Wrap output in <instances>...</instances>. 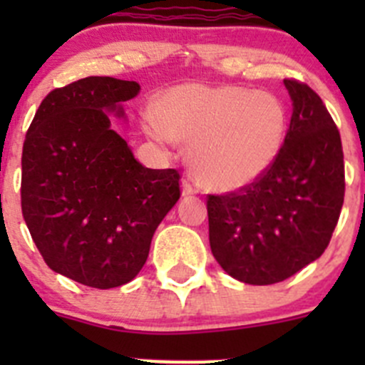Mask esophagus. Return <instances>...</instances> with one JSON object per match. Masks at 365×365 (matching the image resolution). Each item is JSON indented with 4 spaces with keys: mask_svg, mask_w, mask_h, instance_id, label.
<instances>
[{
    "mask_svg": "<svg viewBox=\"0 0 365 365\" xmlns=\"http://www.w3.org/2000/svg\"><path fill=\"white\" fill-rule=\"evenodd\" d=\"M200 192V187L197 183H194L190 178H185L182 182V194L183 196H194V194Z\"/></svg>",
    "mask_w": 365,
    "mask_h": 365,
    "instance_id": "1",
    "label": "esophagus"
}]
</instances>
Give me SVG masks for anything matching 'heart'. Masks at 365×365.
I'll return each mask as SVG.
<instances>
[{
  "label": "heart",
  "instance_id": "b5f03b06",
  "mask_svg": "<svg viewBox=\"0 0 365 365\" xmlns=\"http://www.w3.org/2000/svg\"><path fill=\"white\" fill-rule=\"evenodd\" d=\"M146 130L160 143H190L197 178L213 190H237L272 168L288 132V111L272 91L182 84L160 95Z\"/></svg>",
  "mask_w": 365,
  "mask_h": 365
}]
</instances>
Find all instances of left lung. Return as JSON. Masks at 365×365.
Returning <instances> with one entry per match:
<instances>
[{"mask_svg":"<svg viewBox=\"0 0 365 365\" xmlns=\"http://www.w3.org/2000/svg\"><path fill=\"white\" fill-rule=\"evenodd\" d=\"M293 114L284 145L259 180L212 196L210 247L237 281L267 286L325 252L344 201V157L332 116L314 90L284 79Z\"/></svg>","mask_w":365,"mask_h":365,"instance_id":"obj_1","label":"left lung"}]
</instances>
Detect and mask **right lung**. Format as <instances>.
Instances as JSON below:
<instances>
[{
    "mask_svg": "<svg viewBox=\"0 0 365 365\" xmlns=\"http://www.w3.org/2000/svg\"><path fill=\"white\" fill-rule=\"evenodd\" d=\"M135 81L84 77L42 101L23 146L21 206L51 270L98 289L130 282L169 210L180 173L150 169L113 130L109 113L139 93Z\"/></svg>",
    "mask_w": 365,
    "mask_h": 365,
    "instance_id": "obj_1",
    "label": "right lung"
}]
</instances>
